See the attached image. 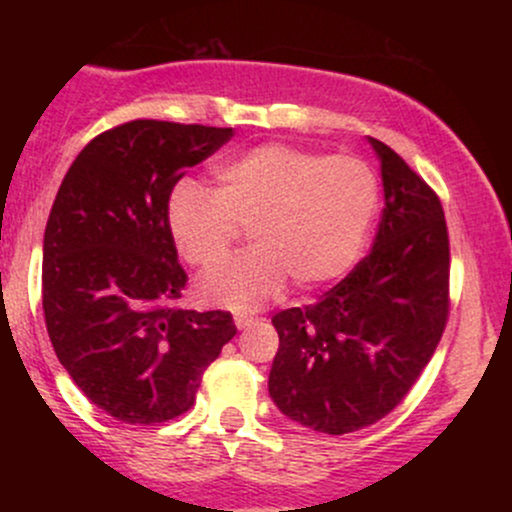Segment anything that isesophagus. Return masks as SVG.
<instances>
[{"label": "esophagus", "instance_id": "1", "mask_svg": "<svg viewBox=\"0 0 512 512\" xmlns=\"http://www.w3.org/2000/svg\"><path fill=\"white\" fill-rule=\"evenodd\" d=\"M252 322H255V320H252V317H245V315H238L236 317V327H238V330H245V327H250Z\"/></svg>", "mask_w": 512, "mask_h": 512}]
</instances>
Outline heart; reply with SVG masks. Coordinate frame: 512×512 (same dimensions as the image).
Masks as SVG:
<instances>
[{
    "label": "heart",
    "instance_id": "1",
    "mask_svg": "<svg viewBox=\"0 0 512 512\" xmlns=\"http://www.w3.org/2000/svg\"><path fill=\"white\" fill-rule=\"evenodd\" d=\"M219 190L182 182L168 199L175 250L211 267L252 228L257 248L204 274L209 305L255 310L286 289L332 284L354 267L378 209V178L358 156L262 144L216 168Z\"/></svg>",
    "mask_w": 512,
    "mask_h": 512
}]
</instances>
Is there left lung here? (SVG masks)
Here are the masks:
<instances>
[{"label": "left lung", "instance_id": "left-lung-1", "mask_svg": "<svg viewBox=\"0 0 512 512\" xmlns=\"http://www.w3.org/2000/svg\"><path fill=\"white\" fill-rule=\"evenodd\" d=\"M373 250L320 301L272 317L279 334L269 397L317 433L366 428L407 397L450 313V240L440 199L390 146Z\"/></svg>", "mask_w": 512, "mask_h": 512}]
</instances>
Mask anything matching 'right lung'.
Wrapping results in <instances>:
<instances>
[{
	"label": "right lung",
	"mask_w": 512,
	"mask_h": 512,
	"mask_svg": "<svg viewBox=\"0 0 512 512\" xmlns=\"http://www.w3.org/2000/svg\"><path fill=\"white\" fill-rule=\"evenodd\" d=\"M231 127L132 120L98 134L64 175L43 240L52 349L84 395L125 424L195 404L204 370L236 337L226 310H182L187 284L168 199Z\"/></svg>",
	"instance_id": "1"
}]
</instances>
